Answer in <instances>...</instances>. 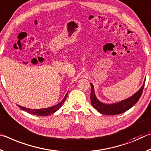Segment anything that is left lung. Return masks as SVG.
<instances>
[{
  "mask_svg": "<svg viewBox=\"0 0 151 151\" xmlns=\"http://www.w3.org/2000/svg\"><path fill=\"white\" fill-rule=\"evenodd\" d=\"M144 83H145V82ZM144 86L145 84H143L141 88L135 94L131 96L130 98L127 99V100H124L122 102L116 104H105L100 102L96 98L94 93V90H93V86L92 85V83H91V88H92L90 95L91 103H92V105L96 110H97L99 112L103 114H122L129 110L130 108H132L138 102L142 93Z\"/></svg>",
  "mask_w": 151,
  "mask_h": 151,
  "instance_id": "1",
  "label": "left lung"
}]
</instances>
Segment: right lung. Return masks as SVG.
<instances>
[{
    "instance_id": "obj_1",
    "label": "right lung",
    "mask_w": 151,
    "mask_h": 151,
    "mask_svg": "<svg viewBox=\"0 0 151 151\" xmlns=\"http://www.w3.org/2000/svg\"><path fill=\"white\" fill-rule=\"evenodd\" d=\"M67 96H68V93H67V94L65 95V97H64V98L63 99V100L61 101L60 103L58 104V105H55L54 106H52V107H50L48 108H43V109H30V108H27L21 106H19V107L21 108V110L27 111V112L30 113L31 114L36 115V116H48L49 114H51L55 112L57 110L59 109V108L62 106L64 102H65Z\"/></svg>"
}]
</instances>
